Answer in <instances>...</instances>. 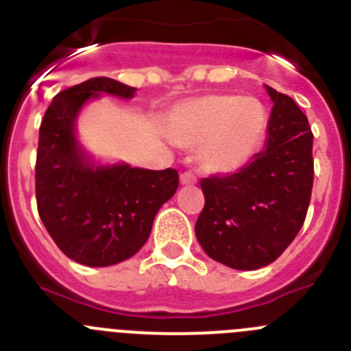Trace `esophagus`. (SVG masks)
I'll list each match as a JSON object with an SVG mask.
<instances>
[{
	"label": "esophagus",
	"instance_id": "esophagus-1",
	"mask_svg": "<svg viewBox=\"0 0 351 351\" xmlns=\"http://www.w3.org/2000/svg\"><path fill=\"white\" fill-rule=\"evenodd\" d=\"M197 182V178H195L191 172H182L181 173V184L188 186V184H195Z\"/></svg>",
	"mask_w": 351,
	"mask_h": 351
}]
</instances>
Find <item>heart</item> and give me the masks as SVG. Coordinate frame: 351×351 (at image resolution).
Masks as SVG:
<instances>
[{"label": "heart", "instance_id": "heart-1", "mask_svg": "<svg viewBox=\"0 0 351 351\" xmlns=\"http://www.w3.org/2000/svg\"><path fill=\"white\" fill-rule=\"evenodd\" d=\"M269 126L267 108L256 98L207 95L176 105L169 128L173 141L198 145L204 170L234 173L244 169L262 147Z\"/></svg>", "mask_w": 351, "mask_h": 351}]
</instances>
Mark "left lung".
Returning <instances> with one entry per match:
<instances>
[{
  "label": "left lung",
  "mask_w": 351,
  "mask_h": 351,
  "mask_svg": "<svg viewBox=\"0 0 351 351\" xmlns=\"http://www.w3.org/2000/svg\"><path fill=\"white\" fill-rule=\"evenodd\" d=\"M272 100L265 149L244 169L200 181L206 206L195 235L226 267L255 271L290 246L306 219L313 188V133L290 96L265 86Z\"/></svg>",
  "instance_id": "left-lung-1"
}]
</instances>
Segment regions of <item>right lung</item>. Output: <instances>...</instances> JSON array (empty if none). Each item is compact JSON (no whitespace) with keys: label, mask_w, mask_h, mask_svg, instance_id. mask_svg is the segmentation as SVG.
Returning <instances> with one entry per match:
<instances>
[{"label":"right lung","mask_w":351,"mask_h":351,"mask_svg":"<svg viewBox=\"0 0 351 351\" xmlns=\"http://www.w3.org/2000/svg\"><path fill=\"white\" fill-rule=\"evenodd\" d=\"M135 91L95 77L56 95L40 126V218L64 255L88 267H108L135 255L149 239L160 207L179 186L178 170L100 163L77 137V119L89 101L101 95L130 100Z\"/></svg>","instance_id":"1"}]
</instances>
